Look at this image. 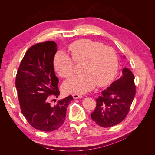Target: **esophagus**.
<instances>
[{
    "mask_svg": "<svg viewBox=\"0 0 155 155\" xmlns=\"http://www.w3.org/2000/svg\"><path fill=\"white\" fill-rule=\"evenodd\" d=\"M73 96V98L75 100L76 99H79V98H82L83 96L81 95H79V94H74L72 95Z\"/></svg>",
    "mask_w": 155,
    "mask_h": 155,
    "instance_id": "34e87169",
    "label": "esophagus"
}]
</instances>
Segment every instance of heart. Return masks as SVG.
Masks as SVG:
<instances>
[{"label": "heart", "mask_w": 155, "mask_h": 155, "mask_svg": "<svg viewBox=\"0 0 155 155\" xmlns=\"http://www.w3.org/2000/svg\"><path fill=\"white\" fill-rule=\"evenodd\" d=\"M72 60L63 51H58L54 59V68L61 77L69 78L74 73V63H81L82 73L75 75L65 82L67 92L83 94L97 85L101 87L109 84L118 69L115 51L102 43L89 39H80L68 46Z\"/></svg>", "instance_id": "b5f03b06"}]
</instances>
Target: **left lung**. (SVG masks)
I'll use <instances>...</instances> for the list:
<instances>
[{
  "instance_id": "left-lung-1",
  "label": "left lung",
  "mask_w": 155,
  "mask_h": 155,
  "mask_svg": "<svg viewBox=\"0 0 155 155\" xmlns=\"http://www.w3.org/2000/svg\"><path fill=\"white\" fill-rule=\"evenodd\" d=\"M135 92L134 75L129 68H124L121 77L96 99L95 110L91 114L92 120L102 127L120 124L128 114Z\"/></svg>"
}]
</instances>
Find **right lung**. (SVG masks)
Segmentation results:
<instances>
[{"label":"right lung","instance_id":"right-lung-1","mask_svg":"<svg viewBox=\"0 0 155 155\" xmlns=\"http://www.w3.org/2000/svg\"><path fill=\"white\" fill-rule=\"evenodd\" d=\"M57 51L54 41L36 44L27 50L17 73L15 86L22 114L35 129L53 131L59 128L65 120L67 109L72 96L51 105L50 95L59 96L58 78L54 69Z\"/></svg>","mask_w":155,"mask_h":155}]
</instances>
